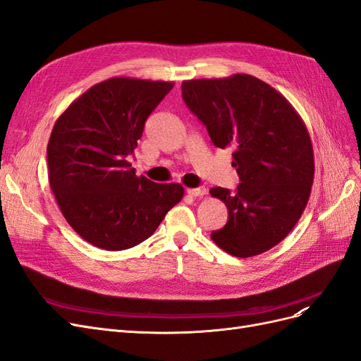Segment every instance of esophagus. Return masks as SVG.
<instances>
[{"mask_svg":"<svg viewBox=\"0 0 361 361\" xmlns=\"http://www.w3.org/2000/svg\"><path fill=\"white\" fill-rule=\"evenodd\" d=\"M188 195H191V197H202V195L206 194V188L204 187H197V188H190L187 190Z\"/></svg>","mask_w":361,"mask_h":361,"instance_id":"obj_1","label":"esophagus"}]
</instances>
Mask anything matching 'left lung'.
Masks as SVG:
<instances>
[{
  "instance_id": "obj_1",
  "label": "left lung",
  "mask_w": 361,
  "mask_h": 361,
  "mask_svg": "<svg viewBox=\"0 0 361 361\" xmlns=\"http://www.w3.org/2000/svg\"><path fill=\"white\" fill-rule=\"evenodd\" d=\"M183 102L220 149H233L241 183L209 192L224 202L228 220L211 233L226 253L251 257L285 239L309 202L314 176L310 135L281 93L256 76L182 82Z\"/></svg>"
}]
</instances>
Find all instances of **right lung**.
Listing matches in <instances>:
<instances>
[{
	"label": "right lung",
	"mask_w": 361,
	"mask_h": 361,
	"mask_svg": "<svg viewBox=\"0 0 361 361\" xmlns=\"http://www.w3.org/2000/svg\"><path fill=\"white\" fill-rule=\"evenodd\" d=\"M173 85L110 78L73 101L52 128L51 190L71 227L97 248L118 251L143 243L183 197L182 185L138 178L126 161Z\"/></svg>",
	"instance_id": "add662e5"
}]
</instances>
